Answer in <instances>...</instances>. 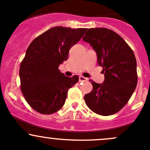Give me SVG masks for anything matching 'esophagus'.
Returning <instances> with one entry per match:
<instances>
[{
  "label": "esophagus",
  "instance_id": "34e87169",
  "mask_svg": "<svg viewBox=\"0 0 150 150\" xmlns=\"http://www.w3.org/2000/svg\"><path fill=\"white\" fill-rule=\"evenodd\" d=\"M88 78H84L83 76H80L79 77V81L80 82H84V81H88Z\"/></svg>",
  "mask_w": 150,
  "mask_h": 150
}]
</instances>
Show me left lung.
Returning <instances> with one entry per match:
<instances>
[{"instance_id": "left-lung-1", "label": "left lung", "mask_w": 150, "mask_h": 150, "mask_svg": "<svg viewBox=\"0 0 150 150\" xmlns=\"http://www.w3.org/2000/svg\"><path fill=\"white\" fill-rule=\"evenodd\" d=\"M93 48L97 62L103 67L104 81H91L93 89L85 95L86 105L104 116L115 114L127 104L137 85V60L134 51L115 32L90 28L83 38Z\"/></svg>"}]
</instances>
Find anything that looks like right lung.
<instances>
[{"mask_svg": "<svg viewBox=\"0 0 150 150\" xmlns=\"http://www.w3.org/2000/svg\"><path fill=\"white\" fill-rule=\"evenodd\" d=\"M88 29L57 26L33 40L19 69L21 91L29 105L41 114L56 112L63 107L67 91L79 77H67L59 66L68 59L71 47Z\"/></svg>", "mask_w": 150, "mask_h": 150, "instance_id": "1", "label": "right lung"}]
</instances>
